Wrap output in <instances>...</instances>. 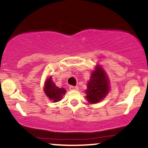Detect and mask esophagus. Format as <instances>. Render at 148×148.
Returning a JSON list of instances; mask_svg holds the SVG:
<instances>
[{
	"mask_svg": "<svg viewBox=\"0 0 148 148\" xmlns=\"http://www.w3.org/2000/svg\"><path fill=\"white\" fill-rule=\"evenodd\" d=\"M69 89L71 90H78V87L73 86V85H71V86H70Z\"/></svg>",
	"mask_w": 148,
	"mask_h": 148,
	"instance_id": "34e87169",
	"label": "esophagus"
}]
</instances>
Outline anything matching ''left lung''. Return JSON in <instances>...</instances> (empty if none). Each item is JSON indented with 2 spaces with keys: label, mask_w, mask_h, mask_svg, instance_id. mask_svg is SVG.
Segmentation results:
<instances>
[{
  "label": "left lung",
  "mask_w": 148,
  "mask_h": 148,
  "mask_svg": "<svg viewBox=\"0 0 148 148\" xmlns=\"http://www.w3.org/2000/svg\"><path fill=\"white\" fill-rule=\"evenodd\" d=\"M109 81L101 66H98L92 73L86 90L87 101L91 104L99 102L104 99L109 92Z\"/></svg>",
  "instance_id": "8db88e82"
}]
</instances>
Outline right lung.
<instances>
[{
	"mask_svg": "<svg viewBox=\"0 0 148 148\" xmlns=\"http://www.w3.org/2000/svg\"><path fill=\"white\" fill-rule=\"evenodd\" d=\"M66 90L64 88H59L56 86L51 80V77L47 79L45 83L44 92L50 99H52L53 102H57L61 99L63 95L66 93Z\"/></svg>",
	"mask_w": 148,
	"mask_h": 148,
	"instance_id": "obj_1",
	"label": "right lung"
}]
</instances>
